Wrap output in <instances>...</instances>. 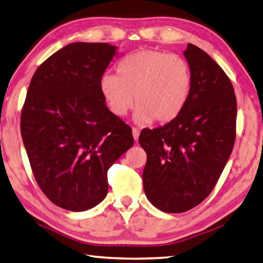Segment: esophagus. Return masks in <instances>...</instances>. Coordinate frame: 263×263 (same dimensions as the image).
Returning a JSON list of instances; mask_svg holds the SVG:
<instances>
[{
	"mask_svg": "<svg viewBox=\"0 0 263 263\" xmlns=\"http://www.w3.org/2000/svg\"><path fill=\"white\" fill-rule=\"evenodd\" d=\"M139 136H140V130L137 128H133V137H134V140L137 141L139 140Z\"/></svg>",
	"mask_w": 263,
	"mask_h": 263,
	"instance_id": "obj_1",
	"label": "esophagus"
}]
</instances>
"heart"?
Wrapping results in <instances>:
<instances>
[{"instance_id": "obj_1", "label": "heart", "mask_w": 263, "mask_h": 263, "mask_svg": "<svg viewBox=\"0 0 263 263\" xmlns=\"http://www.w3.org/2000/svg\"><path fill=\"white\" fill-rule=\"evenodd\" d=\"M193 86L190 63L180 55L142 49L127 55L117 73H105L100 89L114 115L122 118L136 105L141 123H167L185 108Z\"/></svg>"}]
</instances>
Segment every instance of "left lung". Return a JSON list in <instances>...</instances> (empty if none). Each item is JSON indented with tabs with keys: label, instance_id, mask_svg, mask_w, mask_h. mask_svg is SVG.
<instances>
[{
	"label": "left lung",
	"instance_id": "1",
	"mask_svg": "<svg viewBox=\"0 0 263 263\" xmlns=\"http://www.w3.org/2000/svg\"><path fill=\"white\" fill-rule=\"evenodd\" d=\"M183 54L193 73L185 108L139 137L146 153L145 195L165 213H185L213 192L236 141L237 100L230 78L197 46L188 44Z\"/></svg>",
	"mask_w": 263,
	"mask_h": 263
}]
</instances>
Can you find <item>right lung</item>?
I'll use <instances>...</instances> for the list:
<instances>
[{"instance_id": "1", "label": "right lung", "mask_w": 263, "mask_h": 263, "mask_svg": "<svg viewBox=\"0 0 263 263\" xmlns=\"http://www.w3.org/2000/svg\"><path fill=\"white\" fill-rule=\"evenodd\" d=\"M115 55L105 43L67 45L40 64L21 114L23 142L44 194L70 211L105 199L107 171L134 144L105 105L100 80Z\"/></svg>"}]
</instances>
